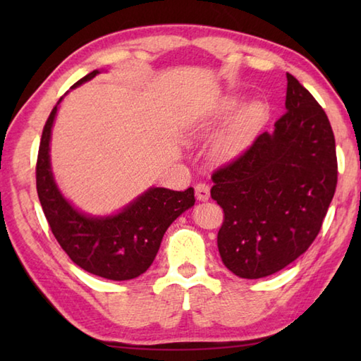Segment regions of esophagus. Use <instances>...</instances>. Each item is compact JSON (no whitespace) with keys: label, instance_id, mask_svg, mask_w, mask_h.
Here are the masks:
<instances>
[{"label":"esophagus","instance_id":"34e87169","mask_svg":"<svg viewBox=\"0 0 361 361\" xmlns=\"http://www.w3.org/2000/svg\"><path fill=\"white\" fill-rule=\"evenodd\" d=\"M209 186L204 183H198L195 186V197L198 202H208L209 200Z\"/></svg>","mask_w":361,"mask_h":361}]
</instances>
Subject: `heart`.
I'll return each instance as SVG.
<instances>
[{
  "instance_id": "b5f03b06",
  "label": "heart",
  "mask_w": 361,
  "mask_h": 361,
  "mask_svg": "<svg viewBox=\"0 0 361 361\" xmlns=\"http://www.w3.org/2000/svg\"><path fill=\"white\" fill-rule=\"evenodd\" d=\"M237 105H239V99L234 96L225 97L216 110L212 113V118L206 122V124L198 126L190 130L188 133L189 141H197L208 137L212 130L217 127L220 121H224L229 113H233ZM267 118V105L262 101H251L234 114V118L228 122L226 127L221 130L216 141V147L214 152L220 159H231L239 157L242 152L248 149V145L255 140L259 128L262 127L264 121Z\"/></svg>"
}]
</instances>
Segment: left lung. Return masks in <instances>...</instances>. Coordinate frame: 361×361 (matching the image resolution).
<instances>
[{"label": "left lung", "instance_id": "1", "mask_svg": "<svg viewBox=\"0 0 361 361\" xmlns=\"http://www.w3.org/2000/svg\"><path fill=\"white\" fill-rule=\"evenodd\" d=\"M286 114L233 163L212 173L225 212L217 245L229 271L259 279L293 262L315 240L338 166L324 110L287 73Z\"/></svg>", "mask_w": 361, "mask_h": 361}]
</instances>
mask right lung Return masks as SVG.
I'll use <instances>...</instances> for the list:
<instances>
[{
	"instance_id": "right-lung-1",
	"label": "right lung",
	"mask_w": 361,
	"mask_h": 361,
	"mask_svg": "<svg viewBox=\"0 0 361 361\" xmlns=\"http://www.w3.org/2000/svg\"><path fill=\"white\" fill-rule=\"evenodd\" d=\"M99 73L94 70L87 74L71 88L80 87ZM62 99L46 121L37 158V192L46 220L75 265L105 279H135L152 265L172 221L194 206V189L178 192L150 188L111 216H90L79 211L60 192L51 167V133Z\"/></svg>"
}]
</instances>
